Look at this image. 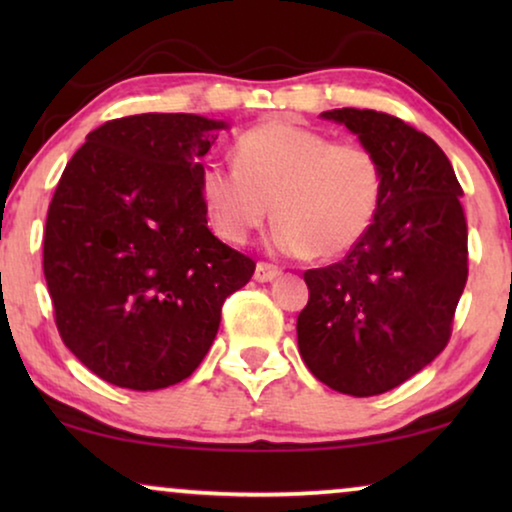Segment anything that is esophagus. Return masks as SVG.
Here are the masks:
<instances>
[{"label": "esophagus", "mask_w": 512, "mask_h": 512, "mask_svg": "<svg viewBox=\"0 0 512 512\" xmlns=\"http://www.w3.org/2000/svg\"><path fill=\"white\" fill-rule=\"evenodd\" d=\"M279 272H282V270H279L277 265H272V263H263V261H261V263L256 265L254 279H256V282H272V279L279 277Z\"/></svg>", "instance_id": "obj_1"}]
</instances>
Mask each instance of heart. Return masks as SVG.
Listing matches in <instances>:
<instances>
[{"mask_svg":"<svg viewBox=\"0 0 512 512\" xmlns=\"http://www.w3.org/2000/svg\"><path fill=\"white\" fill-rule=\"evenodd\" d=\"M233 160L200 172L202 207L230 244L247 242L268 221L272 202L275 249L333 258L363 240L380 209L382 165L359 142H333L319 130L270 118L237 137Z\"/></svg>","mask_w":512,"mask_h":512,"instance_id":"heart-1","label":"heart"}]
</instances>
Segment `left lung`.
Instances as JSON below:
<instances>
[{
  "mask_svg": "<svg viewBox=\"0 0 512 512\" xmlns=\"http://www.w3.org/2000/svg\"><path fill=\"white\" fill-rule=\"evenodd\" d=\"M382 165L373 226L342 261L305 272L298 349L326 387L356 398L398 387L443 352L468 279V228L443 149L401 118L333 109Z\"/></svg>",
  "mask_w": 512,
  "mask_h": 512,
  "instance_id": "left-lung-1",
  "label": "left lung"
}]
</instances>
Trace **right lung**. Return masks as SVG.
Returning <instances> with one entry per match:
<instances>
[{
    "label": "right lung",
    "instance_id": "add662e5",
    "mask_svg": "<svg viewBox=\"0 0 512 512\" xmlns=\"http://www.w3.org/2000/svg\"><path fill=\"white\" fill-rule=\"evenodd\" d=\"M223 121L137 114L74 153L48 205L44 275L55 326L104 382L153 391L186 380L221 307L256 263L207 228L200 160Z\"/></svg>",
    "mask_w": 512,
    "mask_h": 512
}]
</instances>
